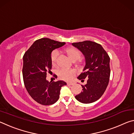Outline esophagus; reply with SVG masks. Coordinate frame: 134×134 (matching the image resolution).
<instances>
[{
  "instance_id": "34e87169",
  "label": "esophagus",
  "mask_w": 134,
  "mask_h": 134,
  "mask_svg": "<svg viewBox=\"0 0 134 134\" xmlns=\"http://www.w3.org/2000/svg\"><path fill=\"white\" fill-rule=\"evenodd\" d=\"M73 83H71V82H69V83H67V85H68V86H69V85H73Z\"/></svg>"
}]
</instances>
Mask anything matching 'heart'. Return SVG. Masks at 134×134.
Wrapping results in <instances>:
<instances>
[{
    "mask_svg": "<svg viewBox=\"0 0 134 134\" xmlns=\"http://www.w3.org/2000/svg\"><path fill=\"white\" fill-rule=\"evenodd\" d=\"M64 53L67 54L68 57L71 60L72 62H74L76 65H79L81 63V52L76 48L72 47H67L64 49ZM59 53L58 51L54 50L51 53V62L53 67H56L57 65V62L58 59ZM58 76L60 79L65 81H70L75 76L76 71L73 69H63L60 70L58 71Z\"/></svg>",
    "mask_w": 134,
    "mask_h": 134,
    "instance_id": "1",
    "label": "heart"
}]
</instances>
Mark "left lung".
<instances>
[{
  "label": "left lung",
  "instance_id": "1",
  "mask_svg": "<svg viewBox=\"0 0 134 134\" xmlns=\"http://www.w3.org/2000/svg\"><path fill=\"white\" fill-rule=\"evenodd\" d=\"M72 45L82 52L86 58L83 72L77 77L87 83L81 85L82 92L75 98L83 103H90L101 97L109 81L110 57L102 45L91 41L74 42Z\"/></svg>",
  "mask_w": 134,
  "mask_h": 134
}]
</instances>
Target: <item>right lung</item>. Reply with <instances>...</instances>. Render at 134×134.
Returning a JSON list of instances; mask_svg holds the SVG:
<instances>
[{"instance_id":"add662e5","label":"right lung","mask_w":134,"mask_h":134,"mask_svg":"<svg viewBox=\"0 0 134 134\" xmlns=\"http://www.w3.org/2000/svg\"><path fill=\"white\" fill-rule=\"evenodd\" d=\"M65 44L49 38L36 40L23 57L22 75L25 86L35 101L42 105L55 103L60 97L64 81L49 82L46 80L47 72L51 71V53L54 49Z\"/></svg>"}]
</instances>
